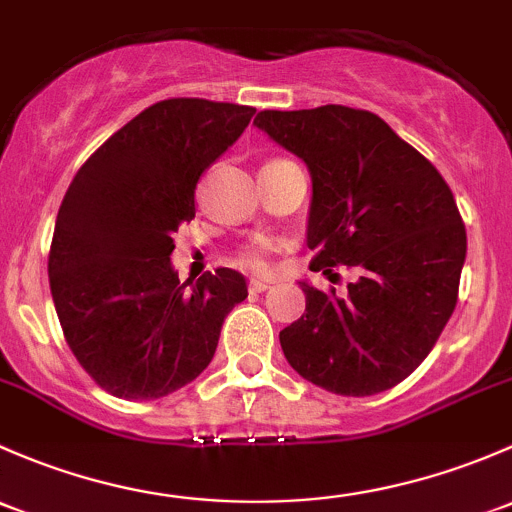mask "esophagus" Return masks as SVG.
Masks as SVG:
<instances>
[{
	"label": "esophagus",
	"mask_w": 512,
	"mask_h": 512,
	"mask_svg": "<svg viewBox=\"0 0 512 512\" xmlns=\"http://www.w3.org/2000/svg\"><path fill=\"white\" fill-rule=\"evenodd\" d=\"M268 288H271V283L261 281V278H251V281H249V291L251 293H263V291H268Z\"/></svg>",
	"instance_id": "34e87169"
}]
</instances>
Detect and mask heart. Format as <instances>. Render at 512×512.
<instances>
[{
    "instance_id": "heart-1",
    "label": "heart",
    "mask_w": 512,
    "mask_h": 512,
    "mask_svg": "<svg viewBox=\"0 0 512 512\" xmlns=\"http://www.w3.org/2000/svg\"><path fill=\"white\" fill-rule=\"evenodd\" d=\"M239 263L251 271H263L266 268V254L261 249H246L239 254Z\"/></svg>"
}]
</instances>
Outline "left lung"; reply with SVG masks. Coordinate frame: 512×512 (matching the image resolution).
<instances>
[{
  "label": "left lung",
  "mask_w": 512,
  "mask_h": 512,
  "mask_svg": "<svg viewBox=\"0 0 512 512\" xmlns=\"http://www.w3.org/2000/svg\"><path fill=\"white\" fill-rule=\"evenodd\" d=\"M256 128L308 165L313 271L350 266L347 295L300 283L305 313L281 330L300 377L370 397L424 362L458 300L466 226L434 165L370 110H261Z\"/></svg>",
  "instance_id": "left-lung-1"
}]
</instances>
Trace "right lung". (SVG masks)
<instances>
[{
    "label": "right lung",
    "mask_w": 512,
    "mask_h": 512,
    "mask_svg": "<svg viewBox=\"0 0 512 512\" xmlns=\"http://www.w3.org/2000/svg\"><path fill=\"white\" fill-rule=\"evenodd\" d=\"M256 108L204 98L150 105L76 172L49 254V283L68 347L98 387L160 399L207 370L221 323L249 295L241 273L217 268L179 283L170 256L194 219L199 177Z\"/></svg>",
    "instance_id": "add662e5"
}]
</instances>
